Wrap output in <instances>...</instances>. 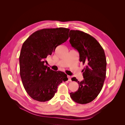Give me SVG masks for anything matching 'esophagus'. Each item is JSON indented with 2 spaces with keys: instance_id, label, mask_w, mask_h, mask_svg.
<instances>
[{
  "instance_id": "1",
  "label": "esophagus",
  "mask_w": 125,
  "mask_h": 125,
  "mask_svg": "<svg viewBox=\"0 0 125 125\" xmlns=\"http://www.w3.org/2000/svg\"><path fill=\"white\" fill-rule=\"evenodd\" d=\"M67 77H68V81H71V79L70 76H69V75H67Z\"/></svg>"
}]
</instances>
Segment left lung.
<instances>
[{
  "label": "left lung",
  "instance_id": "obj_1",
  "mask_svg": "<svg viewBox=\"0 0 125 125\" xmlns=\"http://www.w3.org/2000/svg\"><path fill=\"white\" fill-rule=\"evenodd\" d=\"M69 42L79 53V60L85 67L82 70L83 80L72 81L78 82V90L70 93L73 101L79 104L89 103L99 95L106 78V59L104 51L97 40L86 33L79 30H70Z\"/></svg>",
  "mask_w": 125,
  "mask_h": 125
}]
</instances>
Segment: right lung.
Returning <instances> with one entry per match:
<instances>
[{
    "mask_svg": "<svg viewBox=\"0 0 125 125\" xmlns=\"http://www.w3.org/2000/svg\"><path fill=\"white\" fill-rule=\"evenodd\" d=\"M69 30L63 28L38 30L22 45L19 57L20 76L26 92L33 99L50 100L57 92L58 85L68 80L66 74L52 70L44 63L57 46L68 39Z\"/></svg>",
    "mask_w": 125,
    "mask_h": 125,
    "instance_id": "1",
    "label": "right lung"
}]
</instances>
